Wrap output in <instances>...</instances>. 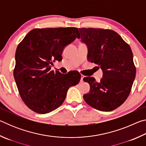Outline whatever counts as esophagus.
I'll list each match as a JSON object with an SVG mask.
<instances>
[{"label": "esophagus", "instance_id": "1", "mask_svg": "<svg viewBox=\"0 0 146 146\" xmlns=\"http://www.w3.org/2000/svg\"><path fill=\"white\" fill-rule=\"evenodd\" d=\"M84 76H81V78H80V82H83V78H84Z\"/></svg>", "mask_w": 146, "mask_h": 146}]
</instances>
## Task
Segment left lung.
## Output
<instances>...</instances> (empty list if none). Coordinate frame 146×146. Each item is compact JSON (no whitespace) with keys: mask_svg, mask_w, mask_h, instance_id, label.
<instances>
[{"mask_svg":"<svg viewBox=\"0 0 146 146\" xmlns=\"http://www.w3.org/2000/svg\"><path fill=\"white\" fill-rule=\"evenodd\" d=\"M81 41L88 46V60L99 66L103 76L99 82L92 76L84 78L90 90L84 95L86 102L96 110L111 111L125 102L136 76L129 44L111 29L79 28Z\"/></svg>","mask_w":146,"mask_h":146,"instance_id":"left-lung-1","label":"left lung"}]
</instances>
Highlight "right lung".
<instances>
[{"label": "right lung", "instance_id": "add662e5", "mask_svg": "<svg viewBox=\"0 0 146 146\" xmlns=\"http://www.w3.org/2000/svg\"><path fill=\"white\" fill-rule=\"evenodd\" d=\"M76 28L32 29L17 46L13 75L22 100L33 111L46 114L64 102L68 89L80 82L75 71L51 70L65 47L78 37Z\"/></svg>", "mask_w": 146, "mask_h": 146}]
</instances>
